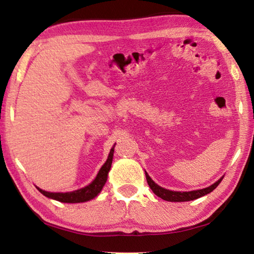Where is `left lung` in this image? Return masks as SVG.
Returning a JSON list of instances; mask_svg holds the SVG:
<instances>
[{"mask_svg":"<svg viewBox=\"0 0 254 254\" xmlns=\"http://www.w3.org/2000/svg\"><path fill=\"white\" fill-rule=\"evenodd\" d=\"M145 178H147V182L149 187L152 189V191L156 194L158 197L160 198L168 200V201H188V200H192V199H197L199 197L209 194L210 191H213L215 188H216L220 183L222 182V179H218L216 183L213 184L212 186H209L207 188L204 189H199V190H192V191H173V190H168V189H165L160 186H158L157 184H154L153 180L149 177V175L145 173Z\"/></svg>","mask_w":254,"mask_h":254,"instance_id":"1","label":"left lung"}]
</instances>
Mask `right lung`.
Listing matches in <instances>:
<instances>
[{"mask_svg":"<svg viewBox=\"0 0 254 254\" xmlns=\"http://www.w3.org/2000/svg\"><path fill=\"white\" fill-rule=\"evenodd\" d=\"M113 153H114V147L111 149L109 158H107L106 162L103 165L101 170L98 171L96 178L93 180L88 186H86L78 190L70 191V192H49L45 191L42 189L38 188L42 195L46 197H49V198L56 199L58 201H62V203H83V201H87L89 199H93L94 197L98 195V192L102 190L103 186H104L106 180H107V174H109L112 160H113Z\"/></svg>","mask_w":254,"mask_h":254,"instance_id":"add662e5","label":"right lung"}]
</instances>
